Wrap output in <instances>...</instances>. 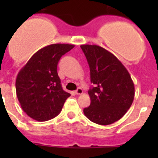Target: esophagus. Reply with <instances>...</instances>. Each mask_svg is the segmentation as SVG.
Listing matches in <instances>:
<instances>
[{
    "mask_svg": "<svg viewBox=\"0 0 158 158\" xmlns=\"http://www.w3.org/2000/svg\"><path fill=\"white\" fill-rule=\"evenodd\" d=\"M75 93H76V95H81V94L83 93V91H82V89L81 88H78L76 90V92H75Z\"/></svg>",
    "mask_w": 158,
    "mask_h": 158,
    "instance_id": "esophagus-1",
    "label": "esophagus"
}]
</instances>
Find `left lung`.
<instances>
[{
  "label": "left lung",
  "mask_w": 158,
  "mask_h": 158,
  "mask_svg": "<svg viewBox=\"0 0 158 158\" xmlns=\"http://www.w3.org/2000/svg\"><path fill=\"white\" fill-rule=\"evenodd\" d=\"M90 69L91 104L83 109L92 122L107 125L122 118L133 102L135 85L117 57L97 45H81Z\"/></svg>",
  "instance_id": "obj_1"
}]
</instances>
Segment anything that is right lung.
<instances>
[{"mask_svg":"<svg viewBox=\"0 0 158 158\" xmlns=\"http://www.w3.org/2000/svg\"><path fill=\"white\" fill-rule=\"evenodd\" d=\"M74 45L56 44L38 50L19 72L16 92L22 109L34 120L45 122L58 115L70 94L62 88L57 65Z\"/></svg>","mask_w":158,"mask_h":158,"instance_id":"right-lung-1","label":"right lung"}]
</instances>
